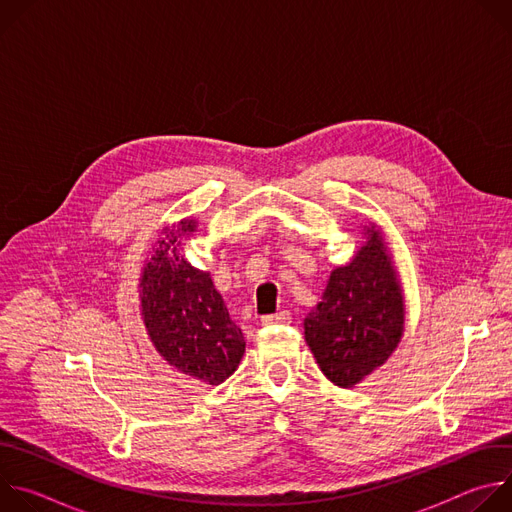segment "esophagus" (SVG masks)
Wrapping results in <instances>:
<instances>
[{"label":"esophagus","mask_w":512,"mask_h":512,"mask_svg":"<svg viewBox=\"0 0 512 512\" xmlns=\"http://www.w3.org/2000/svg\"><path fill=\"white\" fill-rule=\"evenodd\" d=\"M291 320H294V316H291L289 310H283L279 314H273V316H263L261 322L265 326H273V324H291Z\"/></svg>","instance_id":"esophagus-1"}]
</instances>
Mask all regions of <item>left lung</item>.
I'll return each mask as SVG.
<instances>
[{
	"instance_id": "8db88e82",
	"label": "left lung",
	"mask_w": 512,
	"mask_h": 512,
	"mask_svg": "<svg viewBox=\"0 0 512 512\" xmlns=\"http://www.w3.org/2000/svg\"><path fill=\"white\" fill-rule=\"evenodd\" d=\"M350 265L332 271L322 302L306 316V342L322 373L338 387L371 375L397 348L405 308L379 231H367Z\"/></svg>"
}]
</instances>
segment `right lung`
I'll use <instances>...</instances> for the list:
<instances>
[{
  "instance_id": "add662e5",
  "label": "right lung",
  "mask_w": 512,
  "mask_h": 512,
  "mask_svg": "<svg viewBox=\"0 0 512 512\" xmlns=\"http://www.w3.org/2000/svg\"><path fill=\"white\" fill-rule=\"evenodd\" d=\"M194 229L196 223L182 221L160 241L141 275V314L168 364L206 385H221L237 371L245 338L208 273L194 269L178 251Z\"/></svg>"
}]
</instances>
